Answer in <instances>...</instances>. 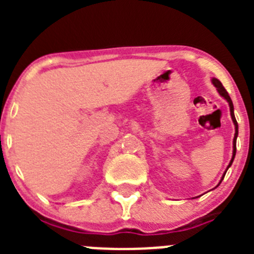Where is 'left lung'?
<instances>
[{
    "instance_id": "left-lung-1",
    "label": "left lung",
    "mask_w": 254,
    "mask_h": 254,
    "mask_svg": "<svg viewBox=\"0 0 254 254\" xmlns=\"http://www.w3.org/2000/svg\"><path fill=\"white\" fill-rule=\"evenodd\" d=\"M211 82H212V85H214V86L216 87V90H217V93L220 94V96H223L224 99H225L226 102L229 103V108H230V116H232L233 123H234V127H235V133H234V138H233V156H232V160H230V163H229L228 168H226V170H228L229 168L232 167V164H233V161H234V158H235V152H237L238 123H237V120H235V116H234V105H233V102H232V99H230V96H229L228 91H226L225 89H224L223 84H221V82H220L219 80H217V78L212 77V80H211ZM226 170H225V172H224L223 177H221V181H223V179H224V177H225V174H226ZM221 181L219 182V185H220V183H221ZM219 185H217V186H219ZM217 186H216V187H217Z\"/></svg>"
}]
</instances>
